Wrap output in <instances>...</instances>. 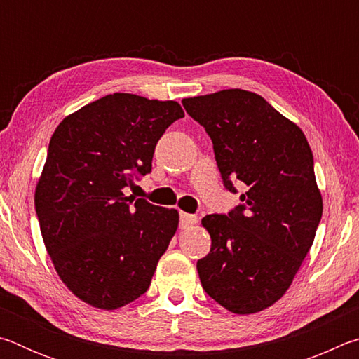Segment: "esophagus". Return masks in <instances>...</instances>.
<instances>
[{"mask_svg":"<svg viewBox=\"0 0 359 359\" xmlns=\"http://www.w3.org/2000/svg\"><path fill=\"white\" fill-rule=\"evenodd\" d=\"M198 223V217L191 214H185V212H180V228H190L193 224Z\"/></svg>","mask_w":359,"mask_h":359,"instance_id":"34e87169","label":"esophagus"}]
</instances>
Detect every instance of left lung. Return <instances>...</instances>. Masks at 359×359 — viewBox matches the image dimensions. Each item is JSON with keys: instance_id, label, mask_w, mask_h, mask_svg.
Listing matches in <instances>:
<instances>
[{"instance_id": "left-lung-1", "label": "left lung", "mask_w": 359, "mask_h": 359, "mask_svg": "<svg viewBox=\"0 0 359 359\" xmlns=\"http://www.w3.org/2000/svg\"><path fill=\"white\" fill-rule=\"evenodd\" d=\"M214 144L223 185L241 204L203 218L212 245L198 259L205 293L233 313L280 299L311 250L323 212L313 155L297 125L263 96L241 88L182 101Z\"/></svg>"}]
</instances>
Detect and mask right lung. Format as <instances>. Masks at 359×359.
<instances>
[{
    "instance_id": "right-lung-1",
    "label": "right lung",
    "mask_w": 359,
    "mask_h": 359,
    "mask_svg": "<svg viewBox=\"0 0 359 359\" xmlns=\"http://www.w3.org/2000/svg\"><path fill=\"white\" fill-rule=\"evenodd\" d=\"M182 117L175 101L114 93L68 115L52 135L36 215L60 278L90 306L114 311L142 296L177 231V210L123 188L151 171L156 142Z\"/></svg>"
}]
</instances>
